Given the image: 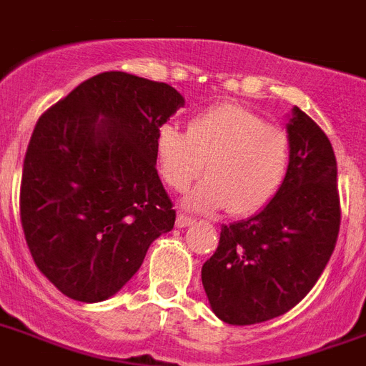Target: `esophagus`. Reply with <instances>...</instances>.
Segmentation results:
<instances>
[{
	"label": "esophagus",
	"mask_w": 366,
	"mask_h": 366,
	"mask_svg": "<svg viewBox=\"0 0 366 366\" xmlns=\"http://www.w3.org/2000/svg\"><path fill=\"white\" fill-rule=\"evenodd\" d=\"M192 222H194V219H192V217H188V214L180 213V214H178V217H177V227H178V228L189 227Z\"/></svg>",
	"instance_id": "esophagus-1"
}]
</instances>
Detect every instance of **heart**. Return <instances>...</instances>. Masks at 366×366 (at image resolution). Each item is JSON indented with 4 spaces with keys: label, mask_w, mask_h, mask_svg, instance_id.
<instances>
[{
    "label": "heart",
    "mask_w": 366,
    "mask_h": 366,
    "mask_svg": "<svg viewBox=\"0 0 366 366\" xmlns=\"http://www.w3.org/2000/svg\"><path fill=\"white\" fill-rule=\"evenodd\" d=\"M155 153L163 182L177 192L202 177L205 163L207 180L192 192L189 207L249 214L278 194L292 144L282 127L244 105L222 103L194 117L188 132L172 124L159 128Z\"/></svg>",
    "instance_id": "obj_1"
}]
</instances>
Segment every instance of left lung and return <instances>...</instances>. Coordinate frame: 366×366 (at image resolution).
Returning a JSON list of instances; mask_svg holds the SVG:
<instances>
[{
    "label": "left lung",
    "instance_id": "8db88e82",
    "mask_svg": "<svg viewBox=\"0 0 366 366\" xmlns=\"http://www.w3.org/2000/svg\"><path fill=\"white\" fill-rule=\"evenodd\" d=\"M290 167L278 194L247 220L222 224L202 282L214 315L228 325L280 317L313 288L340 232L338 164L317 122L294 107Z\"/></svg>",
    "mask_w": 366,
    "mask_h": 366
}]
</instances>
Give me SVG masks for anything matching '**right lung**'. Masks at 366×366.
<instances>
[{"label": "right lung", "instance_id": "obj_1", "mask_svg": "<svg viewBox=\"0 0 366 366\" xmlns=\"http://www.w3.org/2000/svg\"><path fill=\"white\" fill-rule=\"evenodd\" d=\"M184 105L172 86L109 71L36 122L21 180V224L36 267L66 297L115 295L174 227L157 174L159 128Z\"/></svg>", "mask_w": 366, "mask_h": 366}]
</instances>
